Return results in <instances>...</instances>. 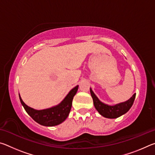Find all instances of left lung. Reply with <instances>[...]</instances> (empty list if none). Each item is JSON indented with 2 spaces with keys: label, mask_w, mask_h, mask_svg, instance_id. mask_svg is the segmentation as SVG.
Here are the masks:
<instances>
[{
  "label": "left lung",
  "mask_w": 155,
  "mask_h": 155,
  "mask_svg": "<svg viewBox=\"0 0 155 155\" xmlns=\"http://www.w3.org/2000/svg\"><path fill=\"white\" fill-rule=\"evenodd\" d=\"M90 93L96 109L103 117L110 119L117 118L127 113L134 103L136 95V94H134L128 101L123 103L115 104L114 105H109L100 101L91 88H90Z\"/></svg>",
  "instance_id": "obj_1"
}]
</instances>
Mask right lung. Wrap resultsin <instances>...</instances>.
I'll list each match as a JSON object with an SVG mask.
<instances>
[{
	"label": "right lung",
	"instance_id": "right-lung-1",
	"mask_svg": "<svg viewBox=\"0 0 155 155\" xmlns=\"http://www.w3.org/2000/svg\"><path fill=\"white\" fill-rule=\"evenodd\" d=\"M78 85L72 88L59 104L48 109L37 110L27 105L21 98L20 101L27 114L36 122L45 127H54L64 122L70 114L72 100L77 94Z\"/></svg>",
	"mask_w": 155,
	"mask_h": 155
}]
</instances>
